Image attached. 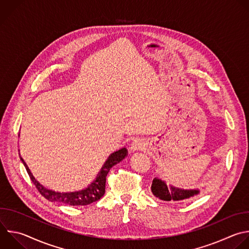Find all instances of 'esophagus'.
Masks as SVG:
<instances>
[{"mask_svg":"<svg viewBox=\"0 0 249 249\" xmlns=\"http://www.w3.org/2000/svg\"><path fill=\"white\" fill-rule=\"evenodd\" d=\"M145 146V143L140 140V139H136L132 142L131 146H130V150L131 151H138V150H142Z\"/></svg>","mask_w":249,"mask_h":249,"instance_id":"34e87169","label":"esophagus"}]
</instances>
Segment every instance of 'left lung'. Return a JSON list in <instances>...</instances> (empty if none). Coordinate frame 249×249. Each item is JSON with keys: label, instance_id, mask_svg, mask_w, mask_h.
<instances>
[{"label": "left lung", "instance_id": "1", "mask_svg": "<svg viewBox=\"0 0 249 249\" xmlns=\"http://www.w3.org/2000/svg\"><path fill=\"white\" fill-rule=\"evenodd\" d=\"M151 192L153 196L164 201L183 202L199 194L198 190H184L165 184L163 181L155 178L152 181Z\"/></svg>", "mask_w": 249, "mask_h": 249}]
</instances>
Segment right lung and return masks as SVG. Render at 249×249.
<instances>
[{
  "label": "right lung",
  "mask_w": 249,
  "mask_h": 249,
  "mask_svg": "<svg viewBox=\"0 0 249 249\" xmlns=\"http://www.w3.org/2000/svg\"><path fill=\"white\" fill-rule=\"evenodd\" d=\"M126 155H127V149L125 147L110 154L108 159L104 164V166L100 171L97 179L87 189L79 191V192H74V193H55L48 189H45L32 176L29 168L27 167L26 163L23 161L22 158H21V161L23 162L26 171L31 181L35 185L36 189L46 199H48L49 201L61 202L63 204L72 205V206H84V205H89L93 202H96L99 199H101V197L104 196L106 193L107 176L109 170L111 169V167L114 166V165H116L121 160H123L126 157Z\"/></svg>",
  "instance_id": "right-lung-1"
}]
</instances>
